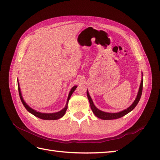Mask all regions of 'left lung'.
<instances>
[{"mask_svg":"<svg viewBox=\"0 0 160 160\" xmlns=\"http://www.w3.org/2000/svg\"><path fill=\"white\" fill-rule=\"evenodd\" d=\"M142 87H143V79H142L141 81L140 87V89H139L137 98H136V99H135V100L133 102V103H132L128 108H127V109H125V110L120 111V112H118V113H107V112H104V111H102L99 110L94 105V104L93 102V100L91 98V97L89 96V93L88 91H87V95L88 99H89V101L91 110H92L93 113L95 114L96 116H97L98 118L102 119V120H114V119L120 118L124 116L125 115H127V113H129V112H131L132 109H134V108L137 106L138 103L139 102V101H140V100L142 93Z\"/></svg>","mask_w":160,"mask_h":160,"instance_id":"1","label":"left lung"}]
</instances>
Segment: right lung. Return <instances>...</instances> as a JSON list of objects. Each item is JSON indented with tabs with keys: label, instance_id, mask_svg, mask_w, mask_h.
Segmentation results:
<instances>
[{
	"label": "right lung",
	"instance_id": "right-lung-1",
	"mask_svg": "<svg viewBox=\"0 0 160 160\" xmlns=\"http://www.w3.org/2000/svg\"><path fill=\"white\" fill-rule=\"evenodd\" d=\"M18 92H19V96H20V100H21V102H22V104L24 105V107H25L26 109L28 110L29 112V113H31L33 115H35L36 117H38L40 119H42V120H58V119L62 118L63 115L65 114V112L67 109L68 102H69L70 98L71 96V95H72V93H73V91L76 90V89L77 88V86H74L72 88V89H71L70 92L69 93V96H68V98H67V104H66L65 107H64L63 109H62L61 111H60L58 112H56V113H40V112H38V111L32 109L31 107H29L28 105L26 104L25 102L24 101V100H23V98L22 97V95H21V92H20V87H19L18 81Z\"/></svg>",
	"mask_w": 160,
	"mask_h": 160
}]
</instances>
